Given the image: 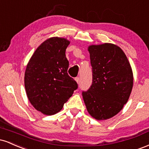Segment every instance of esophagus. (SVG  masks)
Instances as JSON below:
<instances>
[{
    "instance_id": "1",
    "label": "esophagus",
    "mask_w": 149,
    "mask_h": 149,
    "mask_svg": "<svg viewBox=\"0 0 149 149\" xmlns=\"http://www.w3.org/2000/svg\"><path fill=\"white\" fill-rule=\"evenodd\" d=\"M75 80H76V83H80V78H78V77H76V78H75Z\"/></svg>"
}]
</instances>
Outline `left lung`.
Returning a JSON list of instances; mask_svg holds the SVG:
<instances>
[{"label":"left lung","mask_w":149,"mask_h":149,"mask_svg":"<svg viewBox=\"0 0 149 149\" xmlns=\"http://www.w3.org/2000/svg\"><path fill=\"white\" fill-rule=\"evenodd\" d=\"M92 67V84L83 98L94 118L113 117L127 102L133 87V73L125 54L112 43L88 47Z\"/></svg>","instance_id":"obj_1"}]
</instances>
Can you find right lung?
Returning <instances> with one entry per match:
<instances>
[{
  "instance_id": "right-lung-1",
  "label": "right lung",
  "mask_w": 149,
  "mask_h": 149,
  "mask_svg": "<svg viewBox=\"0 0 149 149\" xmlns=\"http://www.w3.org/2000/svg\"><path fill=\"white\" fill-rule=\"evenodd\" d=\"M69 44L64 38H49L38 47L26 68L27 97L31 105L45 115L60 111L78 88L67 73L69 61L65 52Z\"/></svg>"
}]
</instances>
